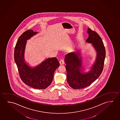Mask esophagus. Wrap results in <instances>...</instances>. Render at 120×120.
Listing matches in <instances>:
<instances>
[{"mask_svg": "<svg viewBox=\"0 0 120 120\" xmlns=\"http://www.w3.org/2000/svg\"><path fill=\"white\" fill-rule=\"evenodd\" d=\"M59 63L60 65H63L64 64V61L63 59H61L60 60V61H59Z\"/></svg>", "mask_w": 120, "mask_h": 120, "instance_id": "34e87169", "label": "esophagus"}]
</instances>
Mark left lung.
Segmentation results:
<instances>
[{
	"instance_id": "8db88e82",
	"label": "left lung",
	"mask_w": 120,
	"mask_h": 120,
	"mask_svg": "<svg viewBox=\"0 0 120 120\" xmlns=\"http://www.w3.org/2000/svg\"><path fill=\"white\" fill-rule=\"evenodd\" d=\"M89 37L86 42L93 43L97 52V58L90 71L82 73L81 59L79 53H69L65 56L67 81L72 88L83 89L90 86L99 77L103 70L105 57V49L101 37L96 32L88 28Z\"/></svg>"
}]
</instances>
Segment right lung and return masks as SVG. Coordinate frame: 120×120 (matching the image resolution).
I'll list each match as a JSON object with an SVG mask.
<instances>
[{
	"mask_svg": "<svg viewBox=\"0 0 120 120\" xmlns=\"http://www.w3.org/2000/svg\"><path fill=\"white\" fill-rule=\"evenodd\" d=\"M37 33L32 30H28L19 37L15 46L14 59L22 81L32 88L44 89L52 83L54 71L60 64L56 57L47 59L34 68H30L24 63L26 40Z\"/></svg>",
	"mask_w": 120,
	"mask_h": 120,
	"instance_id": "obj_1",
	"label": "right lung"
}]
</instances>
